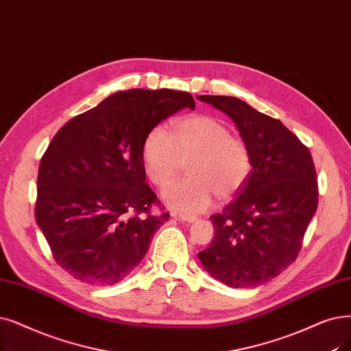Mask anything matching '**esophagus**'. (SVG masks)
<instances>
[{
	"instance_id": "1",
	"label": "esophagus",
	"mask_w": 351,
	"mask_h": 351,
	"mask_svg": "<svg viewBox=\"0 0 351 351\" xmlns=\"http://www.w3.org/2000/svg\"><path fill=\"white\" fill-rule=\"evenodd\" d=\"M173 217H178L179 221H184V222H188V223H192V222L197 221V217H195V215H186V213H175Z\"/></svg>"
}]
</instances>
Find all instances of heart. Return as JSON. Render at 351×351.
<instances>
[{
    "label": "heart",
    "instance_id": "b5f03b06",
    "mask_svg": "<svg viewBox=\"0 0 351 351\" xmlns=\"http://www.w3.org/2000/svg\"><path fill=\"white\" fill-rule=\"evenodd\" d=\"M147 178L158 188L173 182L188 163L185 180L163 191V202L185 213L205 212L218 195H235L251 173V154L245 142L231 136L223 121L193 114L178 119L172 134L162 126L152 129L142 146Z\"/></svg>",
    "mask_w": 351,
    "mask_h": 351
}]
</instances>
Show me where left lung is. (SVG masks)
I'll return each mask as SVG.
<instances>
[{
	"label": "left lung",
	"mask_w": 351,
	"mask_h": 351,
	"mask_svg": "<svg viewBox=\"0 0 351 351\" xmlns=\"http://www.w3.org/2000/svg\"><path fill=\"white\" fill-rule=\"evenodd\" d=\"M230 116L250 149L252 169L222 213L210 217L215 237L197 254L210 277L252 288L291 265L318 204L307 146L280 120L231 96H197Z\"/></svg>",
	"instance_id": "1"
}]
</instances>
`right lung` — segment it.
I'll return each mask as SVG.
<instances>
[{"instance_id":"obj_1","label":"right lung","mask_w":351,"mask_h":351,"mask_svg":"<svg viewBox=\"0 0 351 351\" xmlns=\"http://www.w3.org/2000/svg\"><path fill=\"white\" fill-rule=\"evenodd\" d=\"M193 97L133 88L104 99L57 132L41 158L36 221L56 263L90 285H112L139 265L152 235L169 219L150 206L142 146L162 120Z\"/></svg>"}]
</instances>
